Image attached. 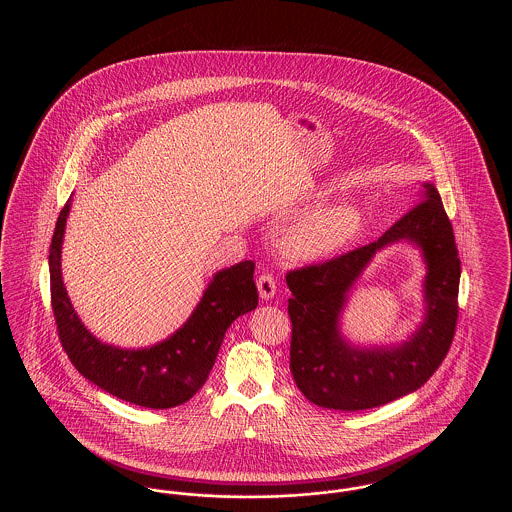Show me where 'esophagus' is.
Listing matches in <instances>:
<instances>
[{"instance_id":"34e87169","label":"esophagus","mask_w":512,"mask_h":512,"mask_svg":"<svg viewBox=\"0 0 512 512\" xmlns=\"http://www.w3.org/2000/svg\"><path fill=\"white\" fill-rule=\"evenodd\" d=\"M257 290L263 299H272L276 295V282L270 274H261L257 278Z\"/></svg>"}]
</instances>
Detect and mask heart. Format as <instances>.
<instances>
[{
	"instance_id": "obj_1",
	"label": "heart",
	"mask_w": 512,
	"mask_h": 512,
	"mask_svg": "<svg viewBox=\"0 0 512 512\" xmlns=\"http://www.w3.org/2000/svg\"><path fill=\"white\" fill-rule=\"evenodd\" d=\"M357 232V211L349 205L336 203L313 211L288 228L280 240V249L292 261H318L349 244Z\"/></svg>"
}]
</instances>
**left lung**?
Returning a JSON list of instances; mask_svg holds the SVG:
<instances>
[{
  "instance_id": "1",
  "label": "left lung",
  "mask_w": 512,
  "mask_h": 512,
  "mask_svg": "<svg viewBox=\"0 0 512 512\" xmlns=\"http://www.w3.org/2000/svg\"><path fill=\"white\" fill-rule=\"evenodd\" d=\"M422 201L376 242L320 265L290 270V370L301 393L318 407L365 411L413 393L438 370L457 324L461 259L441 197L422 184ZM399 241L421 249L427 265L425 320L409 341L353 346L340 334V313L373 255Z\"/></svg>"
}]
</instances>
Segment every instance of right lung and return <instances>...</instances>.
Returning a JSON list of instances; mask_svg holds the SVG:
<instances>
[{"label":"right lung","mask_w":512,"mask_h":512,"mask_svg":"<svg viewBox=\"0 0 512 512\" xmlns=\"http://www.w3.org/2000/svg\"><path fill=\"white\" fill-rule=\"evenodd\" d=\"M71 199L61 209L49 247L51 307L59 340L76 370L122 401L171 409L192 399L209 378L230 324L253 311L259 293L255 263L242 261L219 270L190 318L167 340L142 349H122L98 340L76 315L61 274V247Z\"/></svg>","instance_id":"1"}]
</instances>
